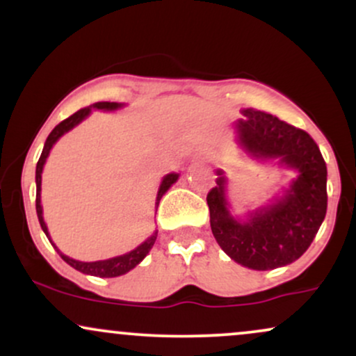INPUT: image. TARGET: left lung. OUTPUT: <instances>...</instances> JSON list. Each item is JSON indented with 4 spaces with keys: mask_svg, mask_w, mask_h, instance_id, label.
<instances>
[{
    "mask_svg": "<svg viewBox=\"0 0 356 356\" xmlns=\"http://www.w3.org/2000/svg\"><path fill=\"white\" fill-rule=\"evenodd\" d=\"M236 122L241 149L261 161L280 159L298 177L275 202L249 212L244 220L231 216L222 170L207 194L211 229L222 251L241 266L266 271L291 264L313 243L326 216V164L316 142L305 130L271 113L244 108Z\"/></svg>",
    "mask_w": 356,
    "mask_h": 356,
    "instance_id": "left-lung-1",
    "label": "left lung"
}]
</instances>
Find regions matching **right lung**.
<instances>
[{
  "label": "right lung",
  "mask_w": 356,
  "mask_h": 356,
  "mask_svg": "<svg viewBox=\"0 0 356 356\" xmlns=\"http://www.w3.org/2000/svg\"><path fill=\"white\" fill-rule=\"evenodd\" d=\"M122 105H124V104H117V102H97V104H93L92 107L80 108L79 112H75L73 115L65 118L63 122H60V124L56 125L55 129H53L50 132V136H48L47 142H44L43 152H42V155H40L38 164H36V214H38L40 226H42V229H43L44 234H47L48 239H50V234H48V227H47V224H44V220H43V207H42V172H43V165H44V162H47V157H48V154H50L51 147L55 145V142L58 140V138L63 136V134H67L68 130L73 129V127L79 125L80 122L83 120V118H87L90 115V112H92V108L117 110V108H120ZM177 179H179V174H167L165 177L162 179L161 187H159V192H157V199H155V211H157V206H159V202H161L162 195H164L165 192L169 191V187L172 186V184L177 181ZM155 239H157V231H155L149 239L144 241L140 246H137L136 249H134V251L127 252V254L117 256V257H110V259L93 261V263H83V261L72 259V257L65 256L63 252H60V249L51 243V239H50V243L56 248V251L60 252L61 259H63L65 263L70 264L72 268H75L76 271L83 273V275H92V276H99V277H115V276L125 275V273H129L130 269L136 268L137 264L140 263V261L144 259L147 254H149V251L154 246Z\"/></svg>",
  "instance_id": "right-lung-1"
}]
</instances>
